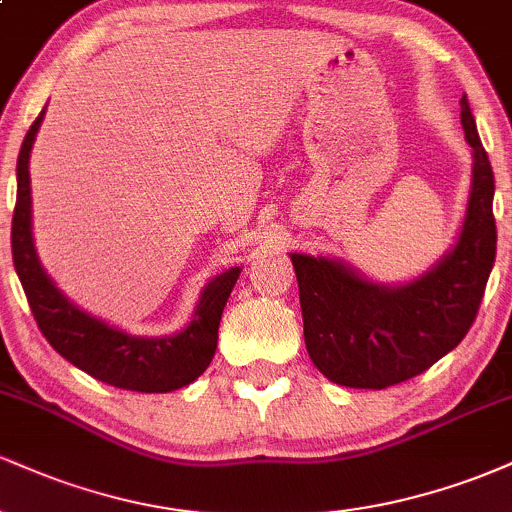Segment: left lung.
Wrapping results in <instances>:
<instances>
[{"instance_id":"8db88e82","label":"left lung","mask_w":512,"mask_h":512,"mask_svg":"<svg viewBox=\"0 0 512 512\" xmlns=\"http://www.w3.org/2000/svg\"><path fill=\"white\" fill-rule=\"evenodd\" d=\"M462 129L474 149V180L455 250L414 284L385 289L339 262L291 255L308 354L337 385L385 390L416 378L474 325L496 260L493 170L462 98Z\"/></svg>"}]
</instances>
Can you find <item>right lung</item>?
Segmentation results:
<instances>
[{
  "label": "right lung",
  "mask_w": 512,
  "mask_h": 512,
  "mask_svg": "<svg viewBox=\"0 0 512 512\" xmlns=\"http://www.w3.org/2000/svg\"><path fill=\"white\" fill-rule=\"evenodd\" d=\"M45 110L28 129L16 163V207L11 219V255L40 332L57 354L101 383L134 392H170L190 385L207 370L219 342V322L240 269H228L204 289L192 325L166 339H139L117 332L72 305L40 267L31 238V175L28 156Z\"/></svg>",
  "instance_id": "1"
}]
</instances>
